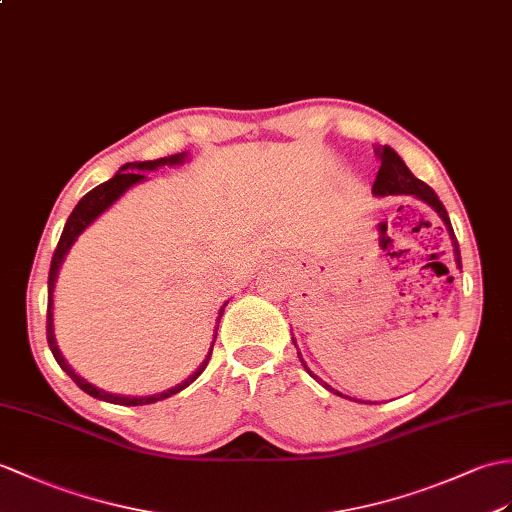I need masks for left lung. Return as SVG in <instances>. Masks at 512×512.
<instances>
[{"label":"left lung","mask_w":512,"mask_h":512,"mask_svg":"<svg viewBox=\"0 0 512 512\" xmlns=\"http://www.w3.org/2000/svg\"><path fill=\"white\" fill-rule=\"evenodd\" d=\"M375 157L379 159V163H382V168H379L377 178H375V183H373V194L379 196V198H382V196H414L417 200H423L425 205H430V207L438 213V218L443 220L445 229H447V233H449V237H451V246H454V259H456L458 268H462V266H460V248H458V240H456V235H454V229H451L447 209L443 207V202L438 200L434 189H432L430 185H425L423 181H419V178L408 170V165L403 163V159H401L399 154H397L395 150H392L390 146H375ZM292 342H294V347H296V340H294V338H292ZM299 360L303 362L305 371L310 373L318 384H323L327 390L334 392V395L344 397L342 392H338L336 388H331L329 384H325L323 379H320L318 375H314V373L310 371V368H307L301 351H299ZM347 399H349V397H347ZM353 401H358V399H353ZM360 403H375V401H360Z\"/></svg>","instance_id":"8db88e82"}]
</instances>
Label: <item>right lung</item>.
Listing matches in <instances>:
<instances>
[{"label":"right lung","instance_id":"1","mask_svg":"<svg viewBox=\"0 0 512 512\" xmlns=\"http://www.w3.org/2000/svg\"><path fill=\"white\" fill-rule=\"evenodd\" d=\"M187 161V152H178V154H170V157H163V159H154V161H135V163H124L120 170L115 172L113 178H109V181L93 187L89 194H85L80 198L78 205L74 207V211H71V216L67 218L65 222V229H63V235L61 240H58V246L54 251V257H52V266H50V277H47V344H50V349L54 353V358L58 362V366L63 368V371L74 379V384L85 390L87 395L100 399V401H106V403H117V406H146V403H154V401H163L168 399L172 395H176V392H181L183 388H187L192 382H196L198 375L205 371L207 364H209V358H211V351H213V342H216V336H218V325H220V318L224 314V307L229 305V301H224V305L218 310V318H216V327H213V340H211V347L205 355V360L200 362V366L196 368V371L189 375L187 379H183L181 384H176L168 390L163 392H154V395H141V397H133V395H115V392H106L102 388H98L95 384L87 382L85 377L78 375L74 368H71V364L65 360V355L61 353V349H58V342H56V334H54V288H56V279H58V272H61V266L63 261L69 253V248L74 246V242L80 237V233L85 231L89 224H93L95 220H98L102 213L113 207L117 200H120L130 187L137 185V183H144L146 181V172H154L163 168V165H183Z\"/></svg>","mask_w":512,"mask_h":512}]
</instances>
